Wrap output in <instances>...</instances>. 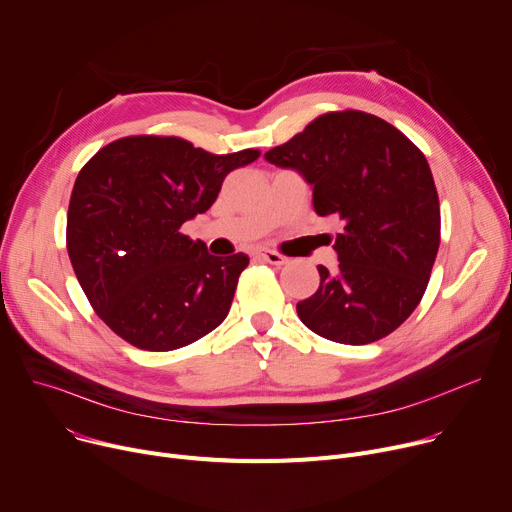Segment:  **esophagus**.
Listing matches in <instances>:
<instances>
[{"label": "esophagus", "instance_id": "obj_1", "mask_svg": "<svg viewBox=\"0 0 512 512\" xmlns=\"http://www.w3.org/2000/svg\"><path fill=\"white\" fill-rule=\"evenodd\" d=\"M259 257H261L263 261L271 263V265H284V263H286V257L280 255V253H276V251H263V253H259Z\"/></svg>", "mask_w": 512, "mask_h": 512}]
</instances>
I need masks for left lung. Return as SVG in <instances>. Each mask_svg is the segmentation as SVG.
Instances as JSON below:
<instances>
[{
    "label": "left lung",
    "mask_w": 512,
    "mask_h": 512,
    "mask_svg": "<svg viewBox=\"0 0 512 512\" xmlns=\"http://www.w3.org/2000/svg\"><path fill=\"white\" fill-rule=\"evenodd\" d=\"M265 160L313 187L319 216L344 230L339 265H319V290L296 304L331 342L362 346L395 331L420 304L440 245L438 193L426 156L391 123L339 111L317 117Z\"/></svg>",
    "instance_id": "left-lung-1"
}]
</instances>
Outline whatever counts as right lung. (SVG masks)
Wrapping results in <instances>:
<instances>
[{"label": "right lung", "mask_w": 512, "mask_h": 512, "mask_svg": "<svg viewBox=\"0 0 512 512\" xmlns=\"http://www.w3.org/2000/svg\"><path fill=\"white\" fill-rule=\"evenodd\" d=\"M259 150L210 154L181 138L131 135L80 170L67 210V253L96 315L140 350L197 342L228 315L245 253L214 257L181 232L222 181Z\"/></svg>", "instance_id": "add662e5"}]
</instances>
